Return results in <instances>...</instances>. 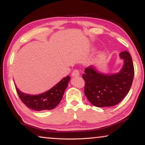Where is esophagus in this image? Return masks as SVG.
Wrapping results in <instances>:
<instances>
[{
	"label": "esophagus",
	"instance_id": "1",
	"mask_svg": "<svg viewBox=\"0 0 145 145\" xmlns=\"http://www.w3.org/2000/svg\"><path fill=\"white\" fill-rule=\"evenodd\" d=\"M72 74V76H73V77H78V76L80 75L79 70H77V69L73 70Z\"/></svg>",
	"mask_w": 145,
	"mask_h": 145
}]
</instances>
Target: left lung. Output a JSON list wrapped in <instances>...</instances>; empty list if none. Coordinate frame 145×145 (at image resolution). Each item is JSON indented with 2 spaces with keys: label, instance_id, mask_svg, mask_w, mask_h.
I'll use <instances>...</instances> for the list:
<instances>
[{
  "label": "left lung",
  "instance_id": "8db88e82",
  "mask_svg": "<svg viewBox=\"0 0 145 145\" xmlns=\"http://www.w3.org/2000/svg\"><path fill=\"white\" fill-rule=\"evenodd\" d=\"M120 56L124 59V65L118 73L104 75L90 67L86 68L82 75L85 81L84 94L95 106H114L124 99L131 89L134 75L132 57L127 51Z\"/></svg>",
  "mask_w": 145,
  "mask_h": 145
}]
</instances>
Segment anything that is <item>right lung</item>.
<instances>
[{
  "instance_id": "add662e5",
  "label": "right lung",
  "mask_w": 145,
  "mask_h": 145,
  "mask_svg": "<svg viewBox=\"0 0 145 145\" xmlns=\"http://www.w3.org/2000/svg\"><path fill=\"white\" fill-rule=\"evenodd\" d=\"M70 79V77L68 75L48 91L38 95L25 94L21 92L16 87V90L20 99L29 109L38 111L51 110L59 104Z\"/></svg>"
}]
</instances>
